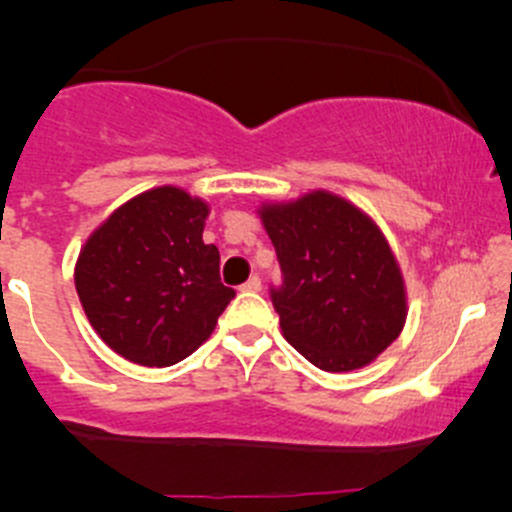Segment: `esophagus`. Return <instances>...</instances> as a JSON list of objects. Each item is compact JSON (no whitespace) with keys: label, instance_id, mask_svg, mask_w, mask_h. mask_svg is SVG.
Returning <instances> with one entry per match:
<instances>
[{"label":"esophagus","instance_id":"obj_1","mask_svg":"<svg viewBox=\"0 0 512 512\" xmlns=\"http://www.w3.org/2000/svg\"><path fill=\"white\" fill-rule=\"evenodd\" d=\"M262 289V282H260V277H250V280L245 282V285H242V292H260Z\"/></svg>","mask_w":512,"mask_h":512}]
</instances>
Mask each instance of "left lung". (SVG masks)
I'll use <instances>...</instances> for the list:
<instances>
[{"instance_id":"1","label":"left lung","mask_w":512,"mask_h":512,"mask_svg":"<svg viewBox=\"0 0 512 512\" xmlns=\"http://www.w3.org/2000/svg\"><path fill=\"white\" fill-rule=\"evenodd\" d=\"M257 215L285 277L272 304L287 342L324 371L371 364L409 314L399 260L379 225L329 190L262 203Z\"/></svg>"}]
</instances>
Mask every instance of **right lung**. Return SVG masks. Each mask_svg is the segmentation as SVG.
Segmentation results:
<instances>
[{"label": "right lung", "instance_id": "add662e5", "mask_svg": "<svg viewBox=\"0 0 512 512\" xmlns=\"http://www.w3.org/2000/svg\"><path fill=\"white\" fill-rule=\"evenodd\" d=\"M210 205L160 185L113 210L84 242L76 292L98 337L141 366H173L213 334L235 289L205 245Z\"/></svg>", "mask_w": 512, "mask_h": 512}]
</instances>
